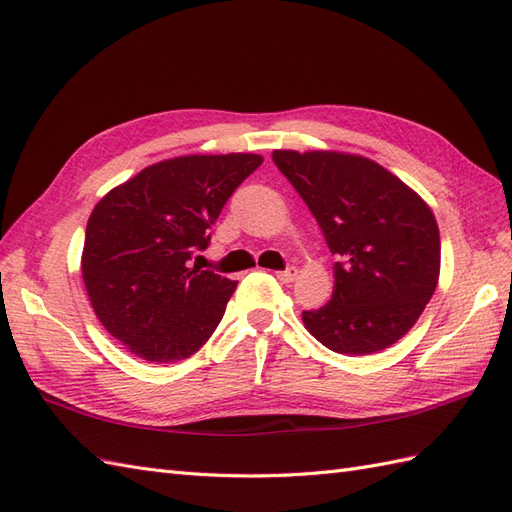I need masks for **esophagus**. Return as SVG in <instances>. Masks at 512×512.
<instances>
[{
  "mask_svg": "<svg viewBox=\"0 0 512 512\" xmlns=\"http://www.w3.org/2000/svg\"><path fill=\"white\" fill-rule=\"evenodd\" d=\"M276 278L280 282H284V284H289V282H293L297 278V269L295 267H286L284 271H276Z\"/></svg>",
  "mask_w": 512,
  "mask_h": 512,
  "instance_id": "34e87169",
  "label": "esophagus"
}]
</instances>
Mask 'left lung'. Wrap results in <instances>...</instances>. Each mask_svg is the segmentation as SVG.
Listing matches in <instances>:
<instances>
[{
    "label": "left lung",
    "instance_id": "left-lung-1",
    "mask_svg": "<svg viewBox=\"0 0 512 512\" xmlns=\"http://www.w3.org/2000/svg\"><path fill=\"white\" fill-rule=\"evenodd\" d=\"M273 162L339 258L330 302L302 313L306 330L347 356L400 341L439 282L441 239L432 210L400 178L363 156L276 149Z\"/></svg>",
    "mask_w": 512,
    "mask_h": 512
}]
</instances>
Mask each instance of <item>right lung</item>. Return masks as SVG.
<instances>
[{
  "label": "right lung",
  "instance_id": "1",
  "mask_svg": "<svg viewBox=\"0 0 512 512\" xmlns=\"http://www.w3.org/2000/svg\"><path fill=\"white\" fill-rule=\"evenodd\" d=\"M256 154L162 160L112 189L86 223L82 278L102 326L147 363L193 356L236 284L191 267Z\"/></svg>",
  "mask_w": 512,
  "mask_h": 512
}]
</instances>
